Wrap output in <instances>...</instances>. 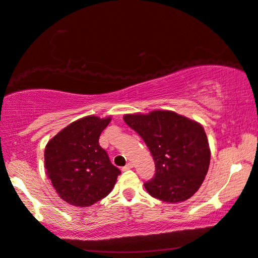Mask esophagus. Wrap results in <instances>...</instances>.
<instances>
[{"label":"esophagus","instance_id":"34e87169","mask_svg":"<svg viewBox=\"0 0 258 258\" xmlns=\"http://www.w3.org/2000/svg\"><path fill=\"white\" fill-rule=\"evenodd\" d=\"M132 167H133V163L132 162H128L125 166H122V171H127L130 169H132Z\"/></svg>","mask_w":258,"mask_h":258}]
</instances>
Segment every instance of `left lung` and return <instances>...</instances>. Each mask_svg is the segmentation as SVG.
<instances>
[{"label": "left lung", "mask_w": 258, "mask_h": 258, "mask_svg": "<svg viewBox=\"0 0 258 258\" xmlns=\"http://www.w3.org/2000/svg\"><path fill=\"white\" fill-rule=\"evenodd\" d=\"M124 120L142 138L155 162V175L144 185L155 199L177 203L193 196L206 178L210 149L199 122L173 111L125 114Z\"/></svg>", "instance_id": "obj_1"}]
</instances>
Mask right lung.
<instances>
[{"label": "right lung", "instance_id": "right-lung-1", "mask_svg": "<svg viewBox=\"0 0 258 258\" xmlns=\"http://www.w3.org/2000/svg\"><path fill=\"white\" fill-rule=\"evenodd\" d=\"M111 118L88 116L73 121L48 142L44 165L48 178L65 202L89 207L107 196L120 170L99 144Z\"/></svg>", "mask_w": 258, "mask_h": 258}]
</instances>
